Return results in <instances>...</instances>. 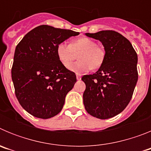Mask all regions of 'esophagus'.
Here are the masks:
<instances>
[{
    "mask_svg": "<svg viewBox=\"0 0 151 151\" xmlns=\"http://www.w3.org/2000/svg\"><path fill=\"white\" fill-rule=\"evenodd\" d=\"M81 78H82V76L80 74H77L76 75V78L77 80H81Z\"/></svg>",
    "mask_w": 151,
    "mask_h": 151,
    "instance_id": "obj_1",
    "label": "esophagus"
}]
</instances>
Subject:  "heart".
Instances as JSON below:
<instances>
[{
	"label": "heart",
	"instance_id": "1",
	"mask_svg": "<svg viewBox=\"0 0 151 151\" xmlns=\"http://www.w3.org/2000/svg\"><path fill=\"white\" fill-rule=\"evenodd\" d=\"M78 61L71 68L76 73H87L101 67L105 60L106 51L104 47L98 45L94 39L87 37L77 38L71 41L60 43L57 47V55L64 67L69 69L78 54Z\"/></svg>",
	"mask_w": 151,
	"mask_h": 151
}]
</instances>
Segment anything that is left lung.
Instances as JSON below:
<instances>
[{
	"label": "left lung",
	"instance_id": "8db88e82",
	"mask_svg": "<svg viewBox=\"0 0 151 151\" xmlns=\"http://www.w3.org/2000/svg\"><path fill=\"white\" fill-rule=\"evenodd\" d=\"M85 35L101 41L106 57L95 73L82 76L86 85L85 108L96 118H112L123 111L132 99L138 78V55L130 41L115 31Z\"/></svg>",
	"mask_w": 151,
	"mask_h": 151
}]
</instances>
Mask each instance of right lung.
Segmentation results:
<instances>
[{"label":"right lung","mask_w":151,"mask_h":151,"mask_svg":"<svg viewBox=\"0 0 151 151\" xmlns=\"http://www.w3.org/2000/svg\"><path fill=\"white\" fill-rule=\"evenodd\" d=\"M79 32L42 25L31 30L16 47L11 69L15 94L24 110L33 116L57 115L76 76L63 66L57 47Z\"/></svg>","instance_id":"1"}]
</instances>
